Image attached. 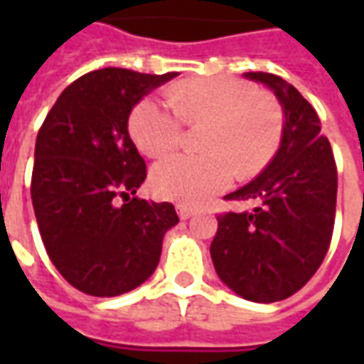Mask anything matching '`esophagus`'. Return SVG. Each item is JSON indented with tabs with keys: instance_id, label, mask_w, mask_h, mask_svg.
Returning <instances> with one entry per match:
<instances>
[{
	"instance_id": "34e87169",
	"label": "esophagus",
	"mask_w": 364,
	"mask_h": 364,
	"mask_svg": "<svg viewBox=\"0 0 364 364\" xmlns=\"http://www.w3.org/2000/svg\"><path fill=\"white\" fill-rule=\"evenodd\" d=\"M177 213H179V218H181V220H187V218H191V216L195 214V208H191V206L187 205H179L177 206Z\"/></svg>"
}]
</instances>
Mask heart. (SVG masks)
<instances>
[{"mask_svg": "<svg viewBox=\"0 0 364 364\" xmlns=\"http://www.w3.org/2000/svg\"><path fill=\"white\" fill-rule=\"evenodd\" d=\"M169 101L144 99L130 114V134L148 158H164L183 138V122L205 124L203 154H179L151 171V187L159 197L198 206L240 177L261 173L273 161L284 134V112L279 99L257 91L253 83L214 75L177 83Z\"/></svg>", "mask_w": 364, "mask_h": 364, "instance_id": "1", "label": "heart"}]
</instances>
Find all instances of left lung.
I'll return each mask as SVG.
<instances>
[{"instance_id": "left-lung-1", "label": "left lung", "mask_w": 364, "mask_h": 364, "mask_svg": "<svg viewBox=\"0 0 364 364\" xmlns=\"http://www.w3.org/2000/svg\"><path fill=\"white\" fill-rule=\"evenodd\" d=\"M279 99L284 134L273 161L226 200H252L253 210L218 216L210 244L214 269L237 296L277 302L310 281L333 234L337 167L318 112L294 85L265 72H247Z\"/></svg>"}]
</instances>
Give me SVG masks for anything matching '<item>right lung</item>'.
Returning a JSON list of instances; mask_svg holds the SVG:
<instances>
[{"label": "right lung", "instance_id": "right-lung-1", "mask_svg": "<svg viewBox=\"0 0 364 364\" xmlns=\"http://www.w3.org/2000/svg\"><path fill=\"white\" fill-rule=\"evenodd\" d=\"M175 75L90 72L62 91L38 130L31 181L38 232L54 267L85 294L140 287L179 222L171 203L134 197L146 161L128 134L134 105Z\"/></svg>", "mask_w": 364, "mask_h": 364}]
</instances>
